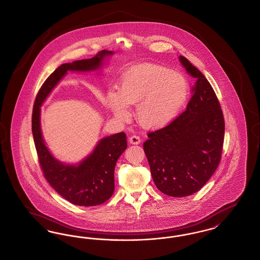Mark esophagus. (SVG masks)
Masks as SVG:
<instances>
[{
    "instance_id": "1",
    "label": "esophagus",
    "mask_w": 260,
    "mask_h": 260,
    "mask_svg": "<svg viewBox=\"0 0 260 260\" xmlns=\"http://www.w3.org/2000/svg\"><path fill=\"white\" fill-rule=\"evenodd\" d=\"M128 140H129V143H131V144H136V145L139 144V143L141 142V139H140V137L137 136H131Z\"/></svg>"
}]
</instances>
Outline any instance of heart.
Instances as JSON below:
<instances>
[{"label":"heart","mask_w":260,"mask_h":260,"mask_svg":"<svg viewBox=\"0 0 260 260\" xmlns=\"http://www.w3.org/2000/svg\"><path fill=\"white\" fill-rule=\"evenodd\" d=\"M188 95L189 83L183 75L155 64H140L122 76L118 91L106 92L105 102L122 122L131 118L128 106L137 104L139 124L157 129L173 122Z\"/></svg>","instance_id":"b5f03b06"}]
</instances>
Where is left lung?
Wrapping results in <instances>:
<instances>
[{"instance_id": "obj_1", "label": "left lung", "mask_w": 260, "mask_h": 260, "mask_svg": "<svg viewBox=\"0 0 260 260\" xmlns=\"http://www.w3.org/2000/svg\"><path fill=\"white\" fill-rule=\"evenodd\" d=\"M179 60L197 79L185 112L166 127L148 134L143 144L155 185L171 197L190 196L205 185L221 158L222 110L206 77L186 57Z\"/></svg>"}]
</instances>
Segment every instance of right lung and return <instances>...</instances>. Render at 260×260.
<instances>
[{
    "mask_svg": "<svg viewBox=\"0 0 260 260\" xmlns=\"http://www.w3.org/2000/svg\"><path fill=\"white\" fill-rule=\"evenodd\" d=\"M113 54L112 50H103L92 58L62 64L46 80L34 103L32 134L44 175L60 196L77 206L101 205L113 195L115 166L127 146L126 136L124 133L105 136L83 160L76 164L62 162L50 153L44 140L41 128V106L69 71L79 73L100 71L105 60Z\"/></svg>",
    "mask_w": 260,
    "mask_h": 260,
    "instance_id": "add662e5",
    "label": "right lung"
}]
</instances>
